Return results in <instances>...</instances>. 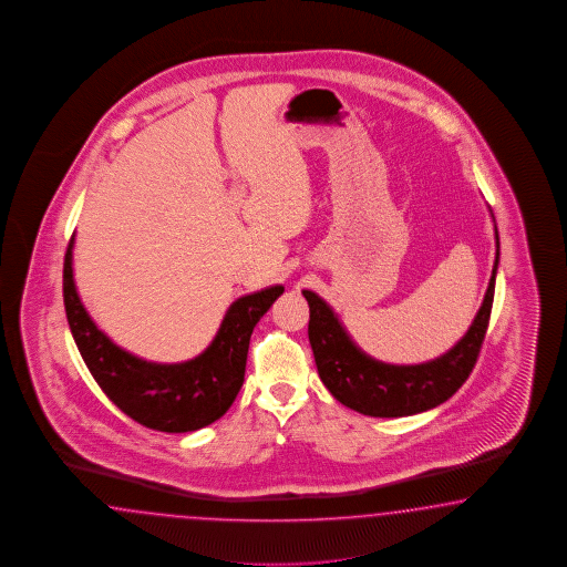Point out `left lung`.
Masks as SVG:
<instances>
[{"label": "left lung", "mask_w": 567, "mask_h": 567, "mask_svg": "<svg viewBox=\"0 0 567 567\" xmlns=\"http://www.w3.org/2000/svg\"><path fill=\"white\" fill-rule=\"evenodd\" d=\"M495 262L477 317L465 337L436 360L415 365L378 362L358 348L333 308L305 290L310 306L308 339L322 384L339 403L370 417H405L449 401L473 372L494 305L499 236L495 228Z\"/></svg>", "instance_id": "8db88e82"}]
</instances>
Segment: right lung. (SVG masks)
<instances>
[{
  "label": "right lung",
  "instance_id": "1",
  "mask_svg": "<svg viewBox=\"0 0 567 567\" xmlns=\"http://www.w3.org/2000/svg\"><path fill=\"white\" fill-rule=\"evenodd\" d=\"M73 236L63 261V302L90 374L131 420L150 430L183 434L219 420L245 382L248 341L255 324L284 293L271 286L238 298L228 308L214 341L181 363L146 362L115 346L90 319L73 281Z\"/></svg>",
  "mask_w": 567,
  "mask_h": 567
}]
</instances>
